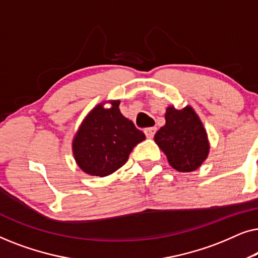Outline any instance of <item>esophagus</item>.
Masks as SVG:
<instances>
[{
    "label": "esophagus",
    "mask_w": 258,
    "mask_h": 258,
    "mask_svg": "<svg viewBox=\"0 0 258 258\" xmlns=\"http://www.w3.org/2000/svg\"><path fill=\"white\" fill-rule=\"evenodd\" d=\"M156 128H149V129H146V136L148 137V139H153L154 137V135H155V133H156Z\"/></svg>",
    "instance_id": "1"
}]
</instances>
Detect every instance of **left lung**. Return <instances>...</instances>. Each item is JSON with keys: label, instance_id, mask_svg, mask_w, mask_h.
I'll return each instance as SVG.
<instances>
[{"label": "left lung", "instance_id": "8db88e82", "mask_svg": "<svg viewBox=\"0 0 258 258\" xmlns=\"http://www.w3.org/2000/svg\"><path fill=\"white\" fill-rule=\"evenodd\" d=\"M155 142L177 171L196 170L209 153V142L202 122L191 107L177 110L169 107L165 124L155 134Z\"/></svg>", "mask_w": 258, "mask_h": 258}]
</instances>
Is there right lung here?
<instances>
[{"label":"right lung","instance_id":"add662e5","mask_svg":"<svg viewBox=\"0 0 258 258\" xmlns=\"http://www.w3.org/2000/svg\"><path fill=\"white\" fill-rule=\"evenodd\" d=\"M119 101L111 107H95L87 116L73 142V151L79 167L93 176H108L128 160L134 147L146 135L125 118L118 109Z\"/></svg>","mask_w":258,"mask_h":258}]
</instances>
